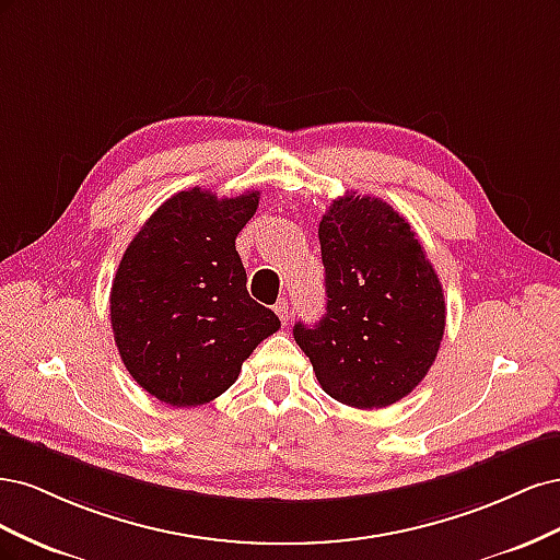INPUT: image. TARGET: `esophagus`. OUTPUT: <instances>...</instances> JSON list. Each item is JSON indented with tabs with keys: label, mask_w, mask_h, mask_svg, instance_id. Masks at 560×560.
<instances>
[{
	"label": "esophagus",
	"mask_w": 560,
	"mask_h": 560,
	"mask_svg": "<svg viewBox=\"0 0 560 560\" xmlns=\"http://www.w3.org/2000/svg\"><path fill=\"white\" fill-rule=\"evenodd\" d=\"M276 313H278V317L282 319V325H287V322H290V317H292V306H290V301H287V299H280V301L276 303Z\"/></svg>",
	"instance_id": "34e87169"
}]
</instances>
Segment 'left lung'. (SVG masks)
<instances>
[{"label":"left lung","mask_w":560,"mask_h":560,"mask_svg":"<svg viewBox=\"0 0 560 560\" xmlns=\"http://www.w3.org/2000/svg\"><path fill=\"white\" fill-rule=\"evenodd\" d=\"M327 313L294 325L322 389L383 409L425 378L446 327L444 290L411 224L381 198L334 200L319 229Z\"/></svg>","instance_id":"obj_1"}]
</instances>
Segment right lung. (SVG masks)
I'll return each mask as SVG.
<instances>
[{
    "mask_svg": "<svg viewBox=\"0 0 560 560\" xmlns=\"http://www.w3.org/2000/svg\"><path fill=\"white\" fill-rule=\"evenodd\" d=\"M259 191L167 198L130 241L112 282L109 315L128 374L171 406H200L235 383L243 362L280 329L247 294L235 238Z\"/></svg>",
    "mask_w": 560,
    "mask_h": 560,
    "instance_id": "obj_1",
    "label": "right lung"
}]
</instances>
